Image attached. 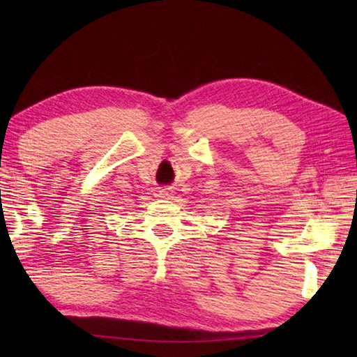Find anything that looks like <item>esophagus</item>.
I'll return each mask as SVG.
<instances>
[{
    "label": "esophagus",
    "instance_id": "esophagus-1",
    "mask_svg": "<svg viewBox=\"0 0 357 357\" xmlns=\"http://www.w3.org/2000/svg\"><path fill=\"white\" fill-rule=\"evenodd\" d=\"M170 196H172V188L170 187H161V188H159V198L169 199Z\"/></svg>",
    "mask_w": 357,
    "mask_h": 357
}]
</instances>
